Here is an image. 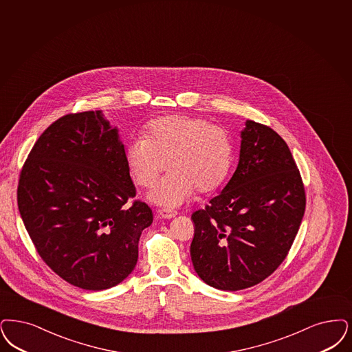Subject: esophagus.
<instances>
[{
  "label": "esophagus",
  "instance_id": "1",
  "mask_svg": "<svg viewBox=\"0 0 352 352\" xmlns=\"http://www.w3.org/2000/svg\"><path fill=\"white\" fill-rule=\"evenodd\" d=\"M158 214L162 217V219H173V217H175L178 213L177 211H174V210H169V208H162V210H160L158 211Z\"/></svg>",
  "mask_w": 352,
  "mask_h": 352
}]
</instances>
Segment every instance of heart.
<instances>
[{
	"label": "heart",
	"mask_w": 352,
	"mask_h": 352,
	"mask_svg": "<svg viewBox=\"0 0 352 352\" xmlns=\"http://www.w3.org/2000/svg\"><path fill=\"white\" fill-rule=\"evenodd\" d=\"M126 168L141 187H152L168 169L169 175L148 199L164 207H177L199 194H210L226 182L233 162V144L224 128L204 118L170 115L151 122L144 138L126 148Z\"/></svg>",
	"instance_id": "1"
}]
</instances>
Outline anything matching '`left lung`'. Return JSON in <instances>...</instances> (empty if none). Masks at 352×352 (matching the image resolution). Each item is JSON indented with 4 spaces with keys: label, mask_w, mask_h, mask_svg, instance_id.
<instances>
[{
    "label": "left lung",
    "mask_w": 352,
    "mask_h": 352,
    "mask_svg": "<svg viewBox=\"0 0 352 352\" xmlns=\"http://www.w3.org/2000/svg\"><path fill=\"white\" fill-rule=\"evenodd\" d=\"M304 212L305 190L288 145L270 126L246 120L233 177L191 216L199 278L221 291L265 280L285 259Z\"/></svg>",
    "instance_id": "1"
}]
</instances>
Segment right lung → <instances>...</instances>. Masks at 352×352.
I'll return each instance as SVG.
<instances>
[{
    "instance_id": "add662e5",
    "label": "right lung",
    "mask_w": 352,
    "mask_h": 352,
    "mask_svg": "<svg viewBox=\"0 0 352 352\" xmlns=\"http://www.w3.org/2000/svg\"><path fill=\"white\" fill-rule=\"evenodd\" d=\"M118 128L102 111L69 113L48 126L21 171L18 208L43 261L78 288L122 283L139 256L152 210L136 197Z\"/></svg>"
}]
</instances>
